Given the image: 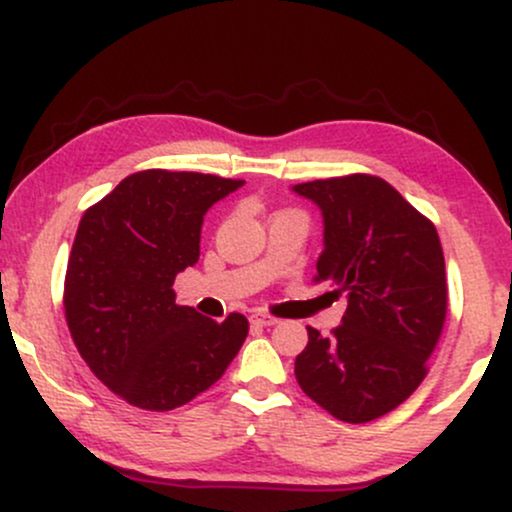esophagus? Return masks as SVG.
Wrapping results in <instances>:
<instances>
[{
	"instance_id": "34e87169",
	"label": "esophagus",
	"mask_w": 512,
	"mask_h": 512,
	"mask_svg": "<svg viewBox=\"0 0 512 512\" xmlns=\"http://www.w3.org/2000/svg\"><path fill=\"white\" fill-rule=\"evenodd\" d=\"M250 322L252 325H257V327H272V325H276V317L274 315H267V313H255L250 317Z\"/></svg>"
}]
</instances>
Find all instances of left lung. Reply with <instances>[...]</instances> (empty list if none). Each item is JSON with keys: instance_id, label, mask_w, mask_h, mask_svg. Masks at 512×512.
Returning a JSON list of instances; mask_svg holds the SVG:
<instances>
[{"instance_id": "8db88e82", "label": "left lung", "mask_w": 512, "mask_h": 512, "mask_svg": "<svg viewBox=\"0 0 512 512\" xmlns=\"http://www.w3.org/2000/svg\"><path fill=\"white\" fill-rule=\"evenodd\" d=\"M293 190L313 199L325 219L315 281L349 298L330 337L308 327L293 373L334 419L366 424L421 385L443 334L448 284L438 231L378 175L351 173Z\"/></svg>"}]
</instances>
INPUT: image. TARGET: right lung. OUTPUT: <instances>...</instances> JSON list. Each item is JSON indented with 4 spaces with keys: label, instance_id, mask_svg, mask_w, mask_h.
<instances>
[{
    "label": "right lung",
    "instance_id": "right-lung-1",
    "mask_svg": "<svg viewBox=\"0 0 512 512\" xmlns=\"http://www.w3.org/2000/svg\"><path fill=\"white\" fill-rule=\"evenodd\" d=\"M243 180L187 170H139L81 216L64 317L86 366L125 402L170 411L226 373L248 337V317L223 322L175 303L178 272L199 260L211 204Z\"/></svg>",
    "mask_w": 512,
    "mask_h": 512
}]
</instances>
